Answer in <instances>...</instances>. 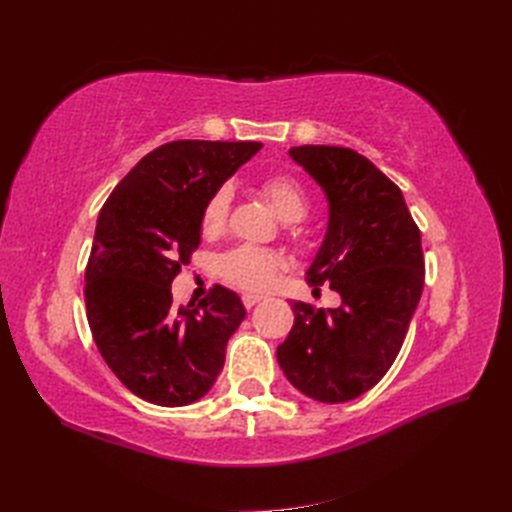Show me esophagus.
I'll use <instances>...</instances> for the list:
<instances>
[{"instance_id": "34e87169", "label": "esophagus", "mask_w": 512, "mask_h": 512, "mask_svg": "<svg viewBox=\"0 0 512 512\" xmlns=\"http://www.w3.org/2000/svg\"><path fill=\"white\" fill-rule=\"evenodd\" d=\"M262 301V297L260 294H243V305L247 307V309H252L256 303H260Z\"/></svg>"}]
</instances>
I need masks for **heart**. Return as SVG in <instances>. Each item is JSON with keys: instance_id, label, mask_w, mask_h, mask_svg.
<instances>
[{"instance_id": "heart-1", "label": "heart", "mask_w": 512, "mask_h": 512, "mask_svg": "<svg viewBox=\"0 0 512 512\" xmlns=\"http://www.w3.org/2000/svg\"><path fill=\"white\" fill-rule=\"evenodd\" d=\"M260 194L267 198V203L273 207L277 215H280L282 222H301L307 215V192L303 185L290 175H271L267 179H262ZM230 200L232 192L226 185L220 190H215L213 196L207 200L203 218H200V228H203L205 237H218L226 228ZM280 267V256L252 245L235 247V250H230L220 258V275L228 284L243 290L265 288Z\"/></svg>"}]
</instances>
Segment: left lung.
Returning <instances> with one entry per match:
<instances>
[{
    "label": "left lung",
    "instance_id": "obj_1",
    "mask_svg": "<svg viewBox=\"0 0 512 512\" xmlns=\"http://www.w3.org/2000/svg\"><path fill=\"white\" fill-rule=\"evenodd\" d=\"M290 158L327 194V235L305 271L342 305L294 301V324L277 363L294 389L344 404L376 386L404 344L425 282L421 230L397 185L346 147H292Z\"/></svg>",
    "mask_w": 512,
    "mask_h": 512
}]
</instances>
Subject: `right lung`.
I'll return each instance as SVG.
<instances>
[{
	"label": "right lung",
	"instance_id": "obj_1",
	"mask_svg": "<svg viewBox=\"0 0 512 512\" xmlns=\"http://www.w3.org/2000/svg\"><path fill=\"white\" fill-rule=\"evenodd\" d=\"M262 143L173 141L138 162L104 203L85 271L87 322L106 365L149 404L205 397L245 318L237 292L213 286L175 307L170 284L200 245L207 200Z\"/></svg>",
	"mask_w": 512,
	"mask_h": 512
}]
</instances>
